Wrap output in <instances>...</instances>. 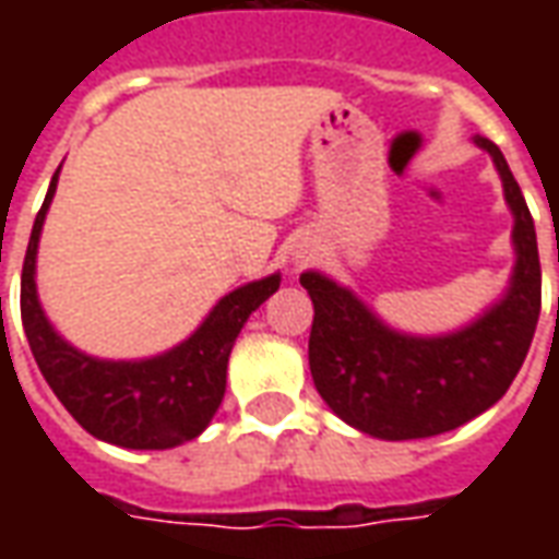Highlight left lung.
Listing matches in <instances>:
<instances>
[{"label": "left lung", "mask_w": 559, "mask_h": 559, "mask_svg": "<svg viewBox=\"0 0 559 559\" xmlns=\"http://www.w3.org/2000/svg\"><path fill=\"white\" fill-rule=\"evenodd\" d=\"M473 143L500 173L515 251L503 296L476 320L443 335H413L389 326L323 272L299 275L314 302L308 365L317 392L338 419L377 440L437 437L493 407L521 371L539 323L542 269L530 209L503 152L485 138Z\"/></svg>", "instance_id": "left-lung-1"}]
</instances>
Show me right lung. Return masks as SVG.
I'll return each instance as SVG.
<instances>
[{
    "instance_id": "right-lung-1",
    "label": "right lung",
    "mask_w": 559,
    "mask_h": 559,
    "mask_svg": "<svg viewBox=\"0 0 559 559\" xmlns=\"http://www.w3.org/2000/svg\"><path fill=\"white\" fill-rule=\"evenodd\" d=\"M62 170V167H59ZM59 170L32 224L20 278V314L44 380L74 419L104 443L122 449H173L206 431L227 389V362L239 332L281 287V272L221 296L206 320L170 350L146 359H98L78 350L47 320L35 284L44 218Z\"/></svg>"
}]
</instances>
